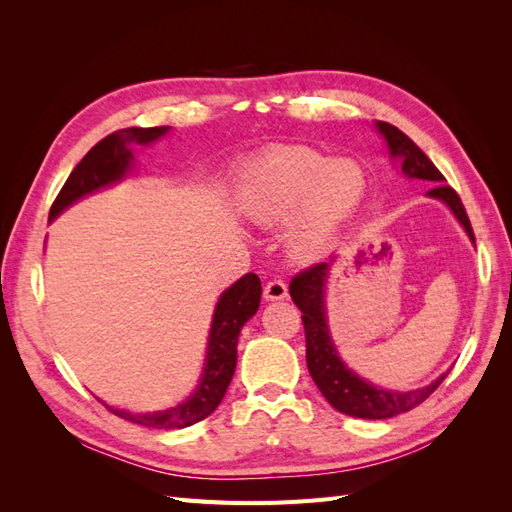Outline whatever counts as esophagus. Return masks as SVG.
<instances>
[{
  "label": "esophagus",
  "mask_w": 512,
  "mask_h": 512,
  "mask_svg": "<svg viewBox=\"0 0 512 512\" xmlns=\"http://www.w3.org/2000/svg\"><path fill=\"white\" fill-rule=\"evenodd\" d=\"M288 297V288L282 280H273L265 286V299L267 301H282Z\"/></svg>",
  "instance_id": "obj_1"
}]
</instances>
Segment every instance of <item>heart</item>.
<instances>
[{
  "mask_svg": "<svg viewBox=\"0 0 512 512\" xmlns=\"http://www.w3.org/2000/svg\"><path fill=\"white\" fill-rule=\"evenodd\" d=\"M365 188V173L354 160L327 162L314 149L284 147L241 168L237 203L262 226L288 224L299 212L286 250L297 262H316L361 205Z\"/></svg>",
  "mask_w": 512,
  "mask_h": 512,
  "instance_id": "1",
  "label": "heart"
}]
</instances>
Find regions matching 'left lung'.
<instances>
[{"instance_id":"left-lung-1","label":"left lung","mask_w":512,"mask_h":512,"mask_svg":"<svg viewBox=\"0 0 512 512\" xmlns=\"http://www.w3.org/2000/svg\"><path fill=\"white\" fill-rule=\"evenodd\" d=\"M376 128L386 141L391 158L399 160L401 173L408 179H423L429 183H436L427 192V196L442 200V203L453 211L457 222L468 232L470 241L474 243V232L468 220V213L463 209L461 198L451 185L442 183L444 177L440 170L414 145L412 138H408L399 128L391 126V123L386 121H376ZM333 262L335 256L329 262H320V265L309 267L299 275H294L290 282V297L303 314L301 318L305 327L307 369L309 374H312L320 393L327 397V401L337 412L356 418H371V421L404 414L416 408L418 404H423V401L442 384L446 374L423 386V389L389 391L367 382L359 374H354V371L342 361V356L337 354L329 331L327 303H324V292H327L329 271Z\"/></svg>"}]
</instances>
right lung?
Masks as SVG:
<instances>
[{
	"label": "right lung",
	"instance_id": "add662e5",
	"mask_svg": "<svg viewBox=\"0 0 512 512\" xmlns=\"http://www.w3.org/2000/svg\"><path fill=\"white\" fill-rule=\"evenodd\" d=\"M168 132L170 126L126 128L102 138L70 173L64 188L55 198L49 220L53 222L61 211H66L76 200L85 198L87 194H94L126 179L134 166L132 145H151ZM260 294L262 286L256 273L243 275L241 280L222 292L211 320L203 374H200L196 391L188 399L181 401L175 408L156 412H130L106 404L104 406L130 423L151 429H183L203 421L224 399V393L237 367L239 333L243 324L258 312Z\"/></svg>",
	"mask_w": 512,
	"mask_h": 512
}]
</instances>
